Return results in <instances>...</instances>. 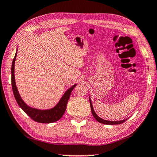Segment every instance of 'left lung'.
Returning a JSON list of instances; mask_svg holds the SVG:
<instances>
[{
	"mask_svg": "<svg viewBox=\"0 0 157 157\" xmlns=\"http://www.w3.org/2000/svg\"><path fill=\"white\" fill-rule=\"evenodd\" d=\"M89 101H90V109H91L92 114H93V115H94V117H95V119L98 122H101V123H103V124H119L123 123L124 122L126 121L127 119L123 120H120V121H109V120H105L102 119V118L98 116L96 113H95L94 108H93V105H92V103H91V101H90V98H89Z\"/></svg>",
	"mask_w": 157,
	"mask_h": 157,
	"instance_id": "8db88e82",
	"label": "left lung"
}]
</instances>
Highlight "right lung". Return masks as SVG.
Here are the masks:
<instances>
[{
    "mask_svg": "<svg viewBox=\"0 0 157 157\" xmlns=\"http://www.w3.org/2000/svg\"><path fill=\"white\" fill-rule=\"evenodd\" d=\"M17 52L15 54V57L13 60L12 68H11V82H12V88L13 94H14L15 98L16 100L17 103L19 106L21 108L25 113H26L28 116L30 117L35 122H41V123H52L57 121L63 116L64 114L66 108H67V103L69 101L70 95L72 92L76 84H75L73 86H71L69 90L67 91L62 96V98L55 107L53 108L49 109V110H38L33 108H30L27 104L25 103V102L22 101V99L20 97L19 93L17 91L16 85H15V75H14V67L15 59H16Z\"/></svg>",
    "mask_w": 157,
    "mask_h": 157,
    "instance_id": "add662e5",
    "label": "right lung"
}]
</instances>
